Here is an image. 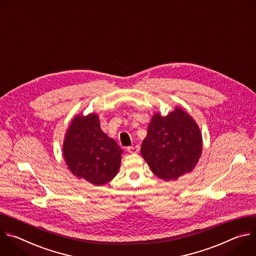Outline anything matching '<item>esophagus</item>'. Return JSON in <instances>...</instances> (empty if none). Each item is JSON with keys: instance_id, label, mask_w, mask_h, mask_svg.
<instances>
[{"instance_id": "esophagus-1", "label": "esophagus", "mask_w": 256, "mask_h": 256, "mask_svg": "<svg viewBox=\"0 0 256 256\" xmlns=\"http://www.w3.org/2000/svg\"><path fill=\"white\" fill-rule=\"evenodd\" d=\"M127 152L129 154H138L139 152V146H128Z\"/></svg>"}]
</instances>
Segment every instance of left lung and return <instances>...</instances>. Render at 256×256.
I'll return each instance as SVG.
<instances>
[{"mask_svg": "<svg viewBox=\"0 0 256 256\" xmlns=\"http://www.w3.org/2000/svg\"><path fill=\"white\" fill-rule=\"evenodd\" d=\"M140 152L156 176L164 181L177 180L200 160L202 135L189 114L176 106L166 117L154 114Z\"/></svg>", "mask_w": 256, "mask_h": 256, "instance_id": "obj_1", "label": "left lung"}]
</instances>
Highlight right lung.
<instances>
[{
    "instance_id": "1",
    "label": "right lung",
    "mask_w": 256,
    "mask_h": 256,
    "mask_svg": "<svg viewBox=\"0 0 256 256\" xmlns=\"http://www.w3.org/2000/svg\"><path fill=\"white\" fill-rule=\"evenodd\" d=\"M122 148L100 129L96 112L76 115L65 134L63 156L70 172L94 185L114 179L121 164Z\"/></svg>"
}]
</instances>
